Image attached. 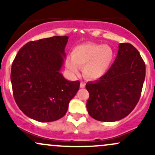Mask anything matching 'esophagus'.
<instances>
[{"label":"esophagus","mask_w":155,"mask_h":155,"mask_svg":"<svg viewBox=\"0 0 155 155\" xmlns=\"http://www.w3.org/2000/svg\"><path fill=\"white\" fill-rule=\"evenodd\" d=\"M85 87V84L84 83V82H81L80 83V87H82V88H84V87Z\"/></svg>","instance_id":"esophagus-1"}]
</instances>
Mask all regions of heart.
Segmentation results:
<instances>
[{
  "label": "heart",
  "mask_w": 155,
  "mask_h": 155,
  "mask_svg": "<svg viewBox=\"0 0 155 155\" xmlns=\"http://www.w3.org/2000/svg\"><path fill=\"white\" fill-rule=\"evenodd\" d=\"M114 57V51L110 46L85 43L74 47L72 58L67 59L66 66L73 73H77L79 67H83L84 76L89 79L96 80L107 73Z\"/></svg>",
  "instance_id": "obj_1"
}]
</instances>
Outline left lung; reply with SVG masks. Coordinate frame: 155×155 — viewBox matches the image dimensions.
<instances>
[{"mask_svg": "<svg viewBox=\"0 0 155 155\" xmlns=\"http://www.w3.org/2000/svg\"><path fill=\"white\" fill-rule=\"evenodd\" d=\"M145 78V64L138 50L130 43H120L116 58L107 73L85 85L90 116L104 122L125 118L140 100Z\"/></svg>", "mask_w": 155, "mask_h": 155, "instance_id": "8db88e82", "label": "left lung"}]
</instances>
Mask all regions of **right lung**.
<instances>
[{"mask_svg": "<svg viewBox=\"0 0 155 155\" xmlns=\"http://www.w3.org/2000/svg\"><path fill=\"white\" fill-rule=\"evenodd\" d=\"M69 37L54 36L26 43L11 68L14 99L20 110L40 122L64 116L79 81H68L60 73Z\"/></svg>", "mask_w": 155, "mask_h": 155, "instance_id": "obj_1", "label": "right lung"}]
</instances>
